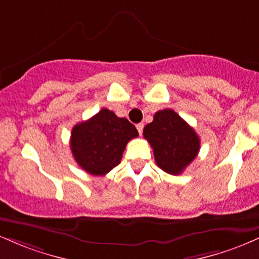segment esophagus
<instances>
[{
    "mask_svg": "<svg viewBox=\"0 0 259 259\" xmlns=\"http://www.w3.org/2000/svg\"><path fill=\"white\" fill-rule=\"evenodd\" d=\"M136 127H137V131H138V133H139V135H142V133H143L144 124H143V123H138L137 126H136Z\"/></svg>",
    "mask_w": 259,
    "mask_h": 259,
    "instance_id": "esophagus-1",
    "label": "esophagus"
}]
</instances>
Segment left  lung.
<instances>
[{"instance_id":"1","label":"left lung","mask_w":259,"mask_h":259,"mask_svg":"<svg viewBox=\"0 0 259 259\" xmlns=\"http://www.w3.org/2000/svg\"><path fill=\"white\" fill-rule=\"evenodd\" d=\"M143 136L152 145L158 166L170 175L182 174L199 152L196 131L171 109L156 112Z\"/></svg>"}]
</instances>
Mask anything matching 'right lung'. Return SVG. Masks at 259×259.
Wrapping results in <instances>:
<instances>
[{"label":"right lung","instance_id":"obj_1","mask_svg":"<svg viewBox=\"0 0 259 259\" xmlns=\"http://www.w3.org/2000/svg\"><path fill=\"white\" fill-rule=\"evenodd\" d=\"M136 137L137 130L127 118L101 109L92 118L73 127L71 150L74 160L87 172L103 176L120 164L126 144Z\"/></svg>","mask_w":259,"mask_h":259}]
</instances>
